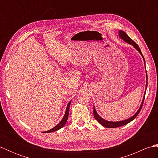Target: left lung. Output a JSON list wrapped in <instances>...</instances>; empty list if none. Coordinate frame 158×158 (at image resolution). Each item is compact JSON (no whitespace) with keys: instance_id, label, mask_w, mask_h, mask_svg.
Wrapping results in <instances>:
<instances>
[{"instance_id":"left-lung-1","label":"left lung","mask_w":158,"mask_h":158,"mask_svg":"<svg viewBox=\"0 0 158 158\" xmlns=\"http://www.w3.org/2000/svg\"><path fill=\"white\" fill-rule=\"evenodd\" d=\"M119 38L123 40L124 41L126 42L127 43H128V44L132 45L134 47V48H135L137 50V51H138L140 53V54L141 55L142 58H143V61H144V63H145V58H144V57H143V56L142 54V52H141V51H140V49L139 48V45H137L136 43L133 41V40L131 39L129 37V36L127 35V34H126L125 32H123L122 31H119ZM147 88V71H146V87H145V94H144L143 98V100H142V102H141V104H140V106L139 107V110H137V112L133 116L130 117V118L127 119H125V120L119 121V122H110V121H107V120H106L105 119L102 118V117L98 115V113H97V111H96V110L95 109L94 106V118L97 121H98V123L101 124L102 126H103L104 127H109V128H114V127H120V126H123L124 125H126L127 123H130V122H132V120L135 119L136 118V117L138 115V114L139 113L140 110V109H141L142 106H143V102H144V100H145V96Z\"/></svg>"}]
</instances>
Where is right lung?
I'll return each instance as SVG.
<instances>
[{"label": "right lung", "mask_w": 158, "mask_h": 158, "mask_svg": "<svg viewBox=\"0 0 158 158\" xmlns=\"http://www.w3.org/2000/svg\"><path fill=\"white\" fill-rule=\"evenodd\" d=\"M70 102H71V100L69 102L68 105H67L66 106V111H65V114L64 115L62 119L60 121V123H58L57 125L53 127V128L50 129L48 131H45V132H43L44 133H49V132H55V131H57L60 130V128H62V127L64 126V125L66 124V122H67V119H68V117H69V108H70Z\"/></svg>", "instance_id": "right-lung-1"}]
</instances>
